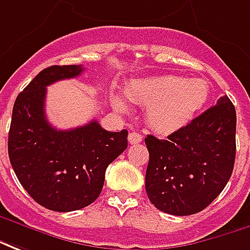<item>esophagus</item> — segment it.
<instances>
[{
  "label": "esophagus",
  "instance_id": "34e87169",
  "mask_svg": "<svg viewBox=\"0 0 250 250\" xmlns=\"http://www.w3.org/2000/svg\"><path fill=\"white\" fill-rule=\"evenodd\" d=\"M128 140L130 144H139L143 141V136L140 133H136V132H132V133H129Z\"/></svg>",
  "mask_w": 250,
  "mask_h": 250
}]
</instances>
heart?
I'll return each mask as SVG.
<instances>
[{
    "label": "heart",
    "mask_w": 250,
    "mask_h": 250,
    "mask_svg": "<svg viewBox=\"0 0 250 250\" xmlns=\"http://www.w3.org/2000/svg\"><path fill=\"white\" fill-rule=\"evenodd\" d=\"M129 101L148 107L146 122L156 133L171 134L187 126L208 101L210 90L203 79H187L178 75L136 79L126 86ZM118 111L128 110L121 95H113Z\"/></svg>",
    "instance_id": "obj_1"
}]
</instances>
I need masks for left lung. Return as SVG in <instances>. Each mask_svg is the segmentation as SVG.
<instances>
[{"label": "left lung", "instance_id": "left-lung-1", "mask_svg": "<svg viewBox=\"0 0 250 250\" xmlns=\"http://www.w3.org/2000/svg\"><path fill=\"white\" fill-rule=\"evenodd\" d=\"M235 124L234 105L225 95L167 140L148 134L145 190L152 205L172 215L206 208L233 173Z\"/></svg>", "mask_w": 250, "mask_h": 250}]
</instances>
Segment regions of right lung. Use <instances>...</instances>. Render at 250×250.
I'll return each instance as SVG.
<instances>
[{"instance_id":"obj_1","label":"right lung","mask_w":250,"mask_h":250,"mask_svg":"<svg viewBox=\"0 0 250 250\" xmlns=\"http://www.w3.org/2000/svg\"><path fill=\"white\" fill-rule=\"evenodd\" d=\"M82 72L81 64L47 67L13 105L9 160L26 192L52 211H75L91 205L102 191L107 166L128 146L126 129L109 132L93 120L59 130L47 121V86Z\"/></svg>"}]
</instances>
